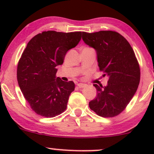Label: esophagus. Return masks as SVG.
I'll use <instances>...</instances> for the list:
<instances>
[{"mask_svg":"<svg viewBox=\"0 0 154 154\" xmlns=\"http://www.w3.org/2000/svg\"><path fill=\"white\" fill-rule=\"evenodd\" d=\"M77 86H78L79 88H82L86 87V86H87V85L84 84V83H79V84H77Z\"/></svg>","mask_w":154,"mask_h":154,"instance_id":"34e87169","label":"esophagus"}]
</instances>
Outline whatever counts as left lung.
Returning a JSON list of instances; mask_svg holds the SVG:
<instances>
[{"instance_id": "1", "label": "left lung", "mask_w": 154, "mask_h": 154, "mask_svg": "<svg viewBox=\"0 0 154 154\" xmlns=\"http://www.w3.org/2000/svg\"><path fill=\"white\" fill-rule=\"evenodd\" d=\"M82 40L96 51L98 67L109 77L106 86L93 85L97 96L89 102L90 109L102 117L118 115L130 103L140 82V71L133 49L114 31L82 32Z\"/></svg>"}]
</instances>
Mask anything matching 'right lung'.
<instances>
[{
	"mask_svg": "<svg viewBox=\"0 0 154 154\" xmlns=\"http://www.w3.org/2000/svg\"><path fill=\"white\" fill-rule=\"evenodd\" d=\"M81 32H43L27 43L17 66V81L24 98L36 114L54 117L66 109L75 91L72 81L56 78L67 51L81 40Z\"/></svg>",
	"mask_w": 154,
	"mask_h": 154,
	"instance_id": "obj_1",
	"label": "right lung"
}]
</instances>
